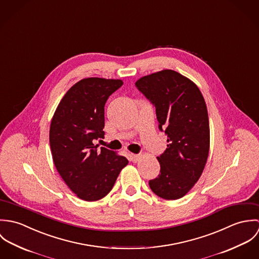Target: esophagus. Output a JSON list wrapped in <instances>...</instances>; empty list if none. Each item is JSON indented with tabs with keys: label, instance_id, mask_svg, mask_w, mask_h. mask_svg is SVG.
I'll use <instances>...</instances> for the list:
<instances>
[{
	"label": "esophagus",
	"instance_id": "obj_1",
	"mask_svg": "<svg viewBox=\"0 0 259 259\" xmlns=\"http://www.w3.org/2000/svg\"><path fill=\"white\" fill-rule=\"evenodd\" d=\"M128 156H130V160H132L134 162L139 161V159L142 157L141 154H137V153H130Z\"/></svg>",
	"mask_w": 259,
	"mask_h": 259
}]
</instances>
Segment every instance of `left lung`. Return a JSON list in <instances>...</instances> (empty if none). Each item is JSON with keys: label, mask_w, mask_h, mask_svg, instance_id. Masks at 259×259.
<instances>
[{"label": "left lung", "mask_w": 259, "mask_h": 259, "mask_svg": "<svg viewBox=\"0 0 259 259\" xmlns=\"http://www.w3.org/2000/svg\"><path fill=\"white\" fill-rule=\"evenodd\" d=\"M137 88L155 107L158 127L167 148L157 156L160 174L149 181L159 197L182 198L199 180L209 152L208 113L197 85L188 77L162 70L136 81Z\"/></svg>", "instance_id": "8db88e82"}]
</instances>
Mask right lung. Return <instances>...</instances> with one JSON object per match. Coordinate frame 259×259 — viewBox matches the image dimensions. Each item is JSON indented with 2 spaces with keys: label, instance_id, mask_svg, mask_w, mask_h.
Segmentation results:
<instances>
[{
  "label": "right lung",
  "instance_id": "right-lung-1",
  "mask_svg": "<svg viewBox=\"0 0 259 259\" xmlns=\"http://www.w3.org/2000/svg\"><path fill=\"white\" fill-rule=\"evenodd\" d=\"M121 79L85 77L66 93L53 115L50 146L60 176L85 201L105 197L128 160L94 142L104 139L105 105Z\"/></svg>",
  "mask_w": 259,
  "mask_h": 259
}]
</instances>
